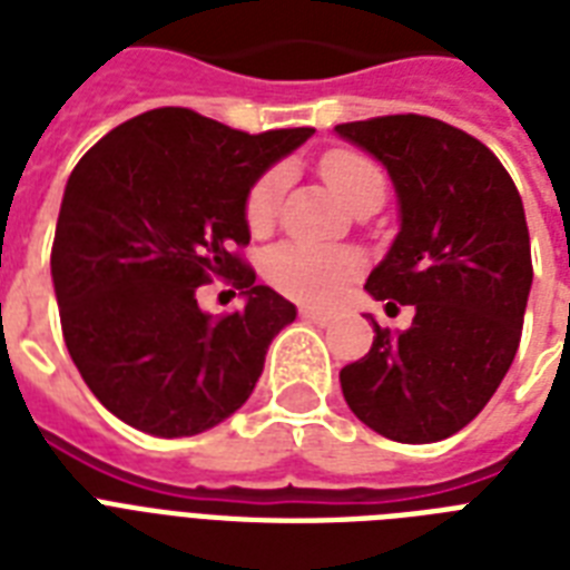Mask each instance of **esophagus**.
<instances>
[{"mask_svg":"<svg viewBox=\"0 0 570 570\" xmlns=\"http://www.w3.org/2000/svg\"><path fill=\"white\" fill-rule=\"evenodd\" d=\"M302 316L307 322H313V325H328V322L334 320V313L320 311V307H302Z\"/></svg>","mask_w":570,"mask_h":570,"instance_id":"34e87169","label":"esophagus"}]
</instances>
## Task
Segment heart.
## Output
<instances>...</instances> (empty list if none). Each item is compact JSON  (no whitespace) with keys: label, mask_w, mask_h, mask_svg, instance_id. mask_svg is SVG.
Returning <instances> with one entry per match:
<instances>
[{"label":"heart","mask_w":570,"mask_h":570,"mask_svg":"<svg viewBox=\"0 0 570 570\" xmlns=\"http://www.w3.org/2000/svg\"><path fill=\"white\" fill-rule=\"evenodd\" d=\"M322 174L328 180L331 191L348 204L364 189H384L381 171L370 159L352 154V150H334L322 159ZM286 171L284 168H272L259 177L248 191L245 200V218H248L250 230H266L272 218H275L277 200L284 191ZM266 272L277 289H284L293 298L302 302L325 304L334 302L352 275L357 272V257L348 250H331V248H313V245H281L268 254Z\"/></svg>","instance_id":"heart-1"}]
</instances>
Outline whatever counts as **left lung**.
I'll return each instance as SVG.
<instances>
[{"mask_svg":"<svg viewBox=\"0 0 570 570\" xmlns=\"http://www.w3.org/2000/svg\"><path fill=\"white\" fill-rule=\"evenodd\" d=\"M334 132L379 159L396 189L399 233L364 289L414 307L407 331L366 316L373 348L340 370V387L390 441H443L488 405L521 343L532 286L521 195L482 141L443 120L387 115Z\"/></svg>","mask_w":570,"mask_h":570,"instance_id":"obj_1","label":"left lung"}]
</instances>
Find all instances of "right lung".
Masks as SVG:
<instances>
[{"mask_svg":"<svg viewBox=\"0 0 570 570\" xmlns=\"http://www.w3.org/2000/svg\"><path fill=\"white\" fill-rule=\"evenodd\" d=\"M316 129L248 136L191 109H154L102 136L70 174L52 242L67 352L138 432L189 438L239 411L295 304L254 284L245 200ZM224 276L246 307L215 321L196 286Z\"/></svg>","mask_w":570,"mask_h":570,"instance_id":"right-lung-1","label":"right lung"}]
</instances>
